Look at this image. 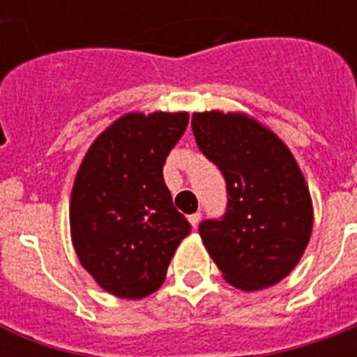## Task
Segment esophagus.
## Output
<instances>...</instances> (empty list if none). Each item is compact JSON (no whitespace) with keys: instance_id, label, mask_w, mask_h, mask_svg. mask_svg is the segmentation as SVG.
I'll list each match as a JSON object with an SVG mask.
<instances>
[{"instance_id":"esophagus-1","label":"esophagus","mask_w":357,"mask_h":357,"mask_svg":"<svg viewBox=\"0 0 357 357\" xmlns=\"http://www.w3.org/2000/svg\"><path fill=\"white\" fill-rule=\"evenodd\" d=\"M188 220H190V225H192V226H194V228H196V226L199 225V220H202V213L197 211V213H194V215H190Z\"/></svg>"}]
</instances>
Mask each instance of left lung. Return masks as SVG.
I'll return each mask as SVG.
<instances>
[{
	"instance_id": "8db88e82",
	"label": "left lung",
	"mask_w": 357,
	"mask_h": 357,
	"mask_svg": "<svg viewBox=\"0 0 357 357\" xmlns=\"http://www.w3.org/2000/svg\"><path fill=\"white\" fill-rule=\"evenodd\" d=\"M192 131L226 181L225 215L197 228L211 259L226 282L243 291L282 282L312 232L310 192L293 153L239 114H194Z\"/></svg>"
}]
</instances>
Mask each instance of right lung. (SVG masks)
<instances>
[{"mask_svg": "<svg viewBox=\"0 0 357 357\" xmlns=\"http://www.w3.org/2000/svg\"><path fill=\"white\" fill-rule=\"evenodd\" d=\"M188 114H127L95 140L75 176L70 226L83 268L108 293L142 298L192 230L163 181Z\"/></svg>", "mask_w": 357, "mask_h": 357, "instance_id": "obj_1", "label": "right lung"}]
</instances>
